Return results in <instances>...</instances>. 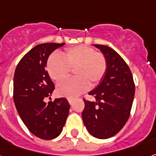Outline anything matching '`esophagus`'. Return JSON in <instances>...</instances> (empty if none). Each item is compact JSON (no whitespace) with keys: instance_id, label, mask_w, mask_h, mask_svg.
<instances>
[{"instance_id":"1","label":"esophagus","mask_w":156,"mask_h":156,"mask_svg":"<svg viewBox=\"0 0 156 156\" xmlns=\"http://www.w3.org/2000/svg\"><path fill=\"white\" fill-rule=\"evenodd\" d=\"M68 101H69V103L70 105L73 104V99H71V98H69V99H68Z\"/></svg>"}]
</instances>
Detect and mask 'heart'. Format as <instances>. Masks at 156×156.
Here are the masks:
<instances>
[{
  "mask_svg": "<svg viewBox=\"0 0 156 156\" xmlns=\"http://www.w3.org/2000/svg\"><path fill=\"white\" fill-rule=\"evenodd\" d=\"M70 69L74 70L76 78H69L57 85L59 96L73 98L85 92L91 87L97 86L107 71V59L101 52L84 45L65 49L61 58L51 55L46 61V70L50 78L55 82L69 75Z\"/></svg>",
  "mask_w": 156,
  "mask_h": 156,
  "instance_id": "heart-1",
  "label": "heart"
}]
</instances>
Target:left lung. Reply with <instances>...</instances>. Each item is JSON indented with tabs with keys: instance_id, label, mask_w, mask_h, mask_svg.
<instances>
[{
	"instance_id": "1",
	"label": "left lung",
	"mask_w": 156,
	"mask_h": 156,
	"mask_svg": "<svg viewBox=\"0 0 156 156\" xmlns=\"http://www.w3.org/2000/svg\"><path fill=\"white\" fill-rule=\"evenodd\" d=\"M94 46L107 59V71L99 85L89 92L96 101L83 99L82 113L89 133L99 139L115 136L123 128L130 116L135 94V84L131 70L115 50L104 45Z\"/></svg>"
}]
</instances>
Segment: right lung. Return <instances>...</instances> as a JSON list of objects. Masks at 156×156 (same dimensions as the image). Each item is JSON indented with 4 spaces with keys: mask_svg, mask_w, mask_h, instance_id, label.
Masks as SVG:
<instances>
[{
    "mask_svg": "<svg viewBox=\"0 0 156 156\" xmlns=\"http://www.w3.org/2000/svg\"><path fill=\"white\" fill-rule=\"evenodd\" d=\"M65 43L39 44L20 59L14 76V101L21 119L34 136L51 140L59 136L69 113L66 98L46 104L55 85L46 70L47 59Z\"/></svg>",
    "mask_w": 156,
    "mask_h": 156,
    "instance_id": "right-lung-1",
    "label": "right lung"
}]
</instances>
